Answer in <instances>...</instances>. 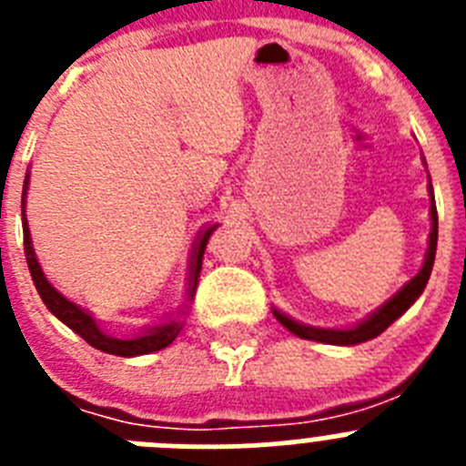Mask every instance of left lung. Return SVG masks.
Here are the masks:
<instances>
[{
  "label": "left lung",
  "instance_id": "left-lung-1",
  "mask_svg": "<svg viewBox=\"0 0 466 466\" xmlns=\"http://www.w3.org/2000/svg\"><path fill=\"white\" fill-rule=\"evenodd\" d=\"M430 196H431V205H430V214H431V233H430V247H427L425 254V263H422V268L420 273L415 275L410 282H406L392 299L387 300L385 306L378 308L373 315H369L364 322H360L357 327L350 329H317V327H306V324L294 322L291 317L282 315L279 310H273V315L278 317V322L284 324V327L289 329L291 333H296L299 339L306 340H319V343H329V345H357L364 343V340H371L376 336H380L394 319L403 315V312L409 310L413 306L418 296L425 291L427 279L431 275V266H434V257H436V240H439V214H436V203H434V188L430 184Z\"/></svg>",
  "mask_w": 466,
  "mask_h": 466
}]
</instances>
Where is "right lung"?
<instances>
[{
	"mask_svg": "<svg viewBox=\"0 0 466 466\" xmlns=\"http://www.w3.org/2000/svg\"><path fill=\"white\" fill-rule=\"evenodd\" d=\"M27 182H30V175L25 179L23 187V236H25V258H27V268H30L32 282H35L36 291H39L41 300L46 303L48 310L60 319L63 324H67L72 331H76L81 339L86 340L88 345H93L95 350H102L106 355H118V357H137V355H149V352H156V350H163L172 343V340L179 336L182 331L184 322H167L163 327H154L149 331L139 333V336H133V339H114V336H106L97 322H95L93 317L88 315L86 310H81L79 306H74L72 300L65 299L60 291L53 287L51 282L46 279L44 270H41L39 261H36L35 247H32V238H30V228H27V221H25V193H27ZM214 224L209 228H205L198 238L196 252H193V261H191V282H188V300L193 299L198 287V275H200V266H203V254L205 247H208L209 236H212L214 230H217Z\"/></svg>",
	"mask_w": 466,
	"mask_h": 466,
	"instance_id": "right-lung-1",
	"label": "right lung"
}]
</instances>
